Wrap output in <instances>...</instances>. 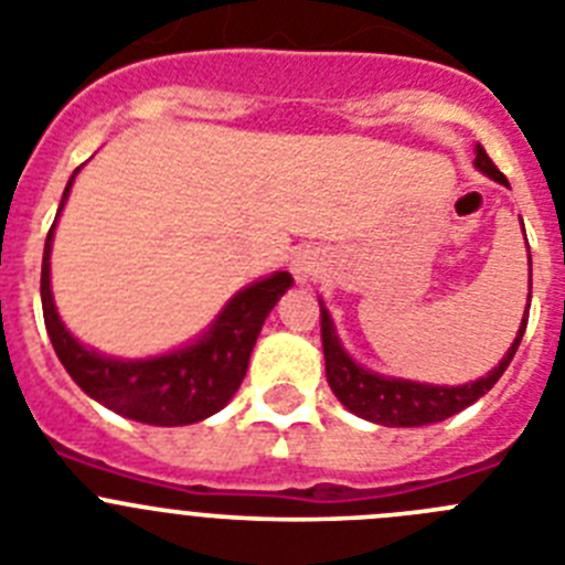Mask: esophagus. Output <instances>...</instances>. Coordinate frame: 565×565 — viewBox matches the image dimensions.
<instances>
[{
	"label": "esophagus",
	"instance_id": "34e87169",
	"mask_svg": "<svg viewBox=\"0 0 565 565\" xmlns=\"http://www.w3.org/2000/svg\"><path fill=\"white\" fill-rule=\"evenodd\" d=\"M311 271H313L311 259L297 257V263H294V274H297V279H308V277H311Z\"/></svg>",
	"mask_w": 565,
	"mask_h": 565
}]
</instances>
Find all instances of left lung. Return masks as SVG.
Returning <instances> with one entry per match:
<instances>
[{
  "instance_id": "left-lung-1",
  "label": "left lung",
  "mask_w": 565,
  "mask_h": 565,
  "mask_svg": "<svg viewBox=\"0 0 565 565\" xmlns=\"http://www.w3.org/2000/svg\"><path fill=\"white\" fill-rule=\"evenodd\" d=\"M476 167L487 172L489 178L507 183L501 169L492 163L487 149L478 147ZM532 297V294H529ZM529 322V308L526 317L521 322L515 342L501 359L495 371H489L487 376L478 379L472 384H461V387H436V384H418V382H404V379H384L376 373L364 371L353 362L348 353L342 351L337 333H333V322L328 311L319 306V331H322V351H326V376L331 384L333 396L356 416L367 418V422L384 424V427H422V424H436L444 418L456 416L463 407L492 391V384L503 376L509 367L512 356H515L518 344H521L523 331Z\"/></svg>"
}]
</instances>
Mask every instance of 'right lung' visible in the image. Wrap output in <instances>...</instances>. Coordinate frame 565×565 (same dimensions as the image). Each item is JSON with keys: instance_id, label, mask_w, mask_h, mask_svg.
Instances as JSON below:
<instances>
[{"instance_id": "1", "label": "right lung", "mask_w": 565, "mask_h": 565, "mask_svg": "<svg viewBox=\"0 0 565 565\" xmlns=\"http://www.w3.org/2000/svg\"><path fill=\"white\" fill-rule=\"evenodd\" d=\"M73 178L64 189L62 206L67 201ZM53 228L56 223L50 226L47 239H44L42 311L50 342L73 382L113 413H121L132 422L154 424V427L194 424L221 411L246 376L248 356L259 337V328L266 322L268 311L277 306V299L294 282L291 274L279 271L239 291L198 344H189L169 356L147 359V362H118V359H104L82 348L58 319L53 294H50Z\"/></svg>"}]
</instances>
